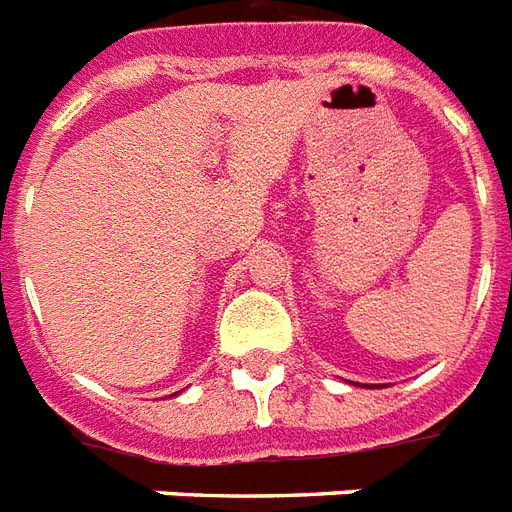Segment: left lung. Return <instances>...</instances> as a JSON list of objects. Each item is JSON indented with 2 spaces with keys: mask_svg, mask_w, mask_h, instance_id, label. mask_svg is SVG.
<instances>
[{
  "mask_svg": "<svg viewBox=\"0 0 512 512\" xmlns=\"http://www.w3.org/2000/svg\"><path fill=\"white\" fill-rule=\"evenodd\" d=\"M366 388H369V385H366Z\"/></svg>",
  "mask_w": 512,
  "mask_h": 512,
  "instance_id": "8db88e82",
  "label": "left lung"
}]
</instances>
